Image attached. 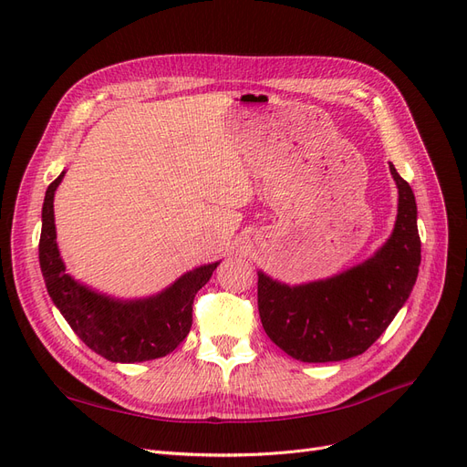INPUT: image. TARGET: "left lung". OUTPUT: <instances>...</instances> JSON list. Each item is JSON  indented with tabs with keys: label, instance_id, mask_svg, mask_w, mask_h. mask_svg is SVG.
<instances>
[{
	"label": "left lung",
	"instance_id": "8db88e82",
	"mask_svg": "<svg viewBox=\"0 0 467 467\" xmlns=\"http://www.w3.org/2000/svg\"><path fill=\"white\" fill-rule=\"evenodd\" d=\"M398 186L394 231L368 260L303 285L258 272L262 326L277 348L303 363H332L365 353L410 298L420 264L417 203L389 162Z\"/></svg>",
	"mask_w": 467,
	"mask_h": 467
}]
</instances>
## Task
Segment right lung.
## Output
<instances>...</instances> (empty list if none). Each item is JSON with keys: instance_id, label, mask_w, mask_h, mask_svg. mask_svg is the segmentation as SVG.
Masks as SVG:
<instances>
[{"instance_id": "add662e5", "label": "right lung", "mask_w": 467, "mask_h": 467, "mask_svg": "<svg viewBox=\"0 0 467 467\" xmlns=\"http://www.w3.org/2000/svg\"><path fill=\"white\" fill-rule=\"evenodd\" d=\"M66 172L48 186L42 205L38 260L56 308L78 337L112 363H143L172 353L192 327L193 296L213 275L219 262L178 277L167 289L145 298H114L73 279L56 243L54 193Z\"/></svg>"}]
</instances>
